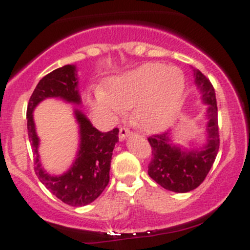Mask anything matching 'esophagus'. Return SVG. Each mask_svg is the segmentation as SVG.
Returning a JSON list of instances; mask_svg holds the SVG:
<instances>
[{
    "label": "esophagus",
    "mask_w": 250,
    "mask_h": 250,
    "mask_svg": "<svg viewBox=\"0 0 250 250\" xmlns=\"http://www.w3.org/2000/svg\"><path fill=\"white\" fill-rule=\"evenodd\" d=\"M130 134H131L130 129L127 127H121V129H120V140L123 141V140L127 139L128 136H130Z\"/></svg>",
    "instance_id": "1"
}]
</instances>
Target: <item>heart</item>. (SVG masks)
<instances>
[{
    "instance_id": "1",
    "label": "heart",
    "mask_w": 250,
    "mask_h": 250,
    "mask_svg": "<svg viewBox=\"0 0 250 250\" xmlns=\"http://www.w3.org/2000/svg\"><path fill=\"white\" fill-rule=\"evenodd\" d=\"M185 87V76L179 68L146 63L111 79L107 93L99 89L89 102L95 113L109 120L115 119L123 108L136 105L135 117L140 125L146 130L159 131L176 115Z\"/></svg>"
}]
</instances>
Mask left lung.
<instances>
[{"instance_id":"8db88e82","label":"left lung","mask_w":250,"mask_h":250,"mask_svg":"<svg viewBox=\"0 0 250 250\" xmlns=\"http://www.w3.org/2000/svg\"><path fill=\"white\" fill-rule=\"evenodd\" d=\"M195 84L201 100L207 104V141L201 148L186 149L171 141V130L148 137L151 147V161L148 175L161 187L175 193H188L203 182L216 159L220 147L217 104L210 81L194 69Z\"/></svg>"}]
</instances>
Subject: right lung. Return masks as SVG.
<instances>
[{"mask_svg": "<svg viewBox=\"0 0 250 250\" xmlns=\"http://www.w3.org/2000/svg\"><path fill=\"white\" fill-rule=\"evenodd\" d=\"M54 97L68 103L81 104L76 67L67 64L45 75L31 94L27 108L29 141L35 154V173L43 185L57 199L73 207H82L95 201L109 182V170L114 147L119 142V129L102 133L93 127L80 109H74L79 123L80 145L76 159L62 175H51L40 161V139L34 122V109L43 100Z\"/></svg>", "mask_w": 250, "mask_h": 250, "instance_id": "right-lung-1", "label": "right lung"}]
</instances>
